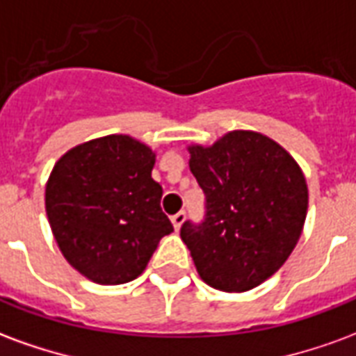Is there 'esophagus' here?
Segmentation results:
<instances>
[{"instance_id": "esophagus-1", "label": "esophagus", "mask_w": 356, "mask_h": 356, "mask_svg": "<svg viewBox=\"0 0 356 356\" xmlns=\"http://www.w3.org/2000/svg\"><path fill=\"white\" fill-rule=\"evenodd\" d=\"M185 217H186L185 211H179V213H175V216L171 217V223H173V227H175V231H179V229H181V225L185 223Z\"/></svg>"}]
</instances>
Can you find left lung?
I'll list each match as a JSON object with an SVG mask.
<instances>
[{
    "label": "left lung",
    "mask_w": 356,
    "mask_h": 356,
    "mask_svg": "<svg viewBox=\"0 0 356 356\" xmlns=\"http://www.w3.org/2000/svg\"><path fill=\"white\" fill-rule=\"evenodd\" d=\"M188 152L206 213L202 223L185 221L181 238L211 288L252 290L298 244L309 204L305 177L278 143L255 131H231Z\"/></svg>",
    "instance_id": "obj_1"
}]
</instances>
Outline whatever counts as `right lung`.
I'll return each instance as SVG.
<instances>
[{
    "mask_svg": "<svg viewBox=\"0 0 356 356\" xmlns=\"http://www.w3.org/2000/svg\"><path fill=\"white\" fill-rule=\"evenodd\" d=\"M156 154L127 135L68 150L51 171L45 211L65 259L97 284H125L173 232L152 179Z\"/></svg>",
    "mask_w": 356,
    "mask_h": 356,
    "instance_id": "right-lung-1",
    "label": "right lung"
}]
</instances>
